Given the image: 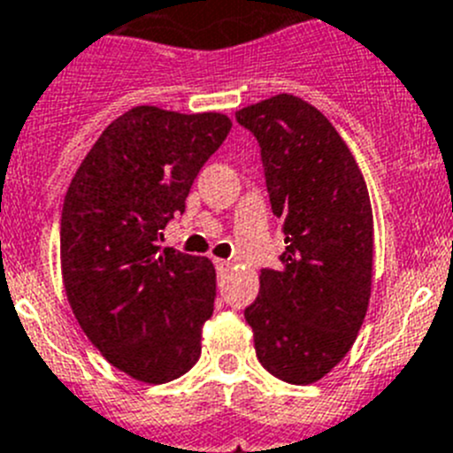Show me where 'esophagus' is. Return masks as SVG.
I'll return each instance as SVG.
<instances>
[{
	"label": "esophagus",
	"mask_w": 453,
	"mask_h": 453,
	"mask_svg": "<svg viewBox=\"0 0 453 453\" xmlns=\"http://www.w3.org/2000/svg\"><path fill=\"white\" fill-rule=\"evenodd\" d=\"M214 266H217V271H227L230 268V262L227 259H214Z\"/></svg>",
	"instance_id": "obj_1"
}]
</instances>
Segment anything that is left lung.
I'll list each match as a JSON object with an SVG mask.
<instances>
[{"label": "left lung", "mask_w": 453, "mask_h": 453, "mask_svg": "<svg viewBox=\"0 0 453 453\" xmlns=\"http://www.w3.org/2000/svg\"><path fill=\"white\" fill-rule=\"evenodd\" d=\"M262 149L282 266L264 268L246 309L259 364L288 384H313L349 352L372 287V207L343 137L307 101L277 95L236 112Z\"/></svg>", "instance_id": "obj_1"}]
</instances>
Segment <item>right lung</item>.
<instances>
[{"mask_svg":"<svg viewBox=\"0 0 453 453\" xmlns=\"http://www.w3.org/2000/svg\"><path fill=\"white\" fill-rule=\"evenodd\" d=\"M232 128L221 112L137 105L101 133L76 169L60 217V268L85 336L144 384L185 374L201 357L217 271L157 239L201 166Z\"/></svg>","mask_w":453,"mask_h":453,"instance_id":"obj_1","label":"right lung"}]
</instances>
